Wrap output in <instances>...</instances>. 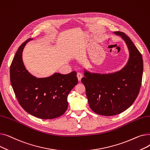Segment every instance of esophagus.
<instances>
[{
    "label": "esophagus",
    "mask_w": 150,
    "mask_h": 150,
    "mask_svg": "<svg viewBox=\"0 0 150 150\" xmlns=\"http://www.w3.org/2000/svg\"><path fill=\"white\" fill-rule=\"evenodd\" d=\"M76 76H77V78H78V81H81V80L82 77H83L82 74H81V73H80V72H78V73H77Z\"/></svg>",
    "instance_id": "1"
}]
</instances>
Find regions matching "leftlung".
<instances>
[{"label": "left lung", "mask_w": 150, "mask_h": 150, "mask_svg": "<svg viewBox=\"0 0 150 150\" xmlns=\"http://www.w3.org/2000/svg\"><path fill=\"white\" fill-rule=\"evenodd\" d=\"M114 33L127 44V64L121 70L109 74L91 72L84 69V77L81 79L91 109L105 116L120 114L133 104L139 93L144 70L142 57L130 38L121 31Z\"/></svg>", "instance_id": "left-lung-1"}]
</instances>
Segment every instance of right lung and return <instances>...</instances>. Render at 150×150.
Masks as SVG:
<instances>
[{
  "label": "right lung",
  "mask_w": 150,
  "mask_h": 150,
  "mask_svg": "<svg viewBox=\"0 0 150 150\" xmlns=\"http://www.w3.org/2000/svg\"><path fill=\"white\" fill-rule=\"evenodd\" d=\"M29 38L16 53L10 66V81L20 105L28 114L41 119H53L64 114L68 107L67 96L78 83L76 72H55L37 78L27 70L22 52Z\"/></svg>",
  "instance_id": "1"
}]
</instances>
